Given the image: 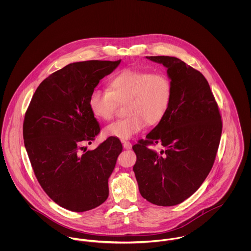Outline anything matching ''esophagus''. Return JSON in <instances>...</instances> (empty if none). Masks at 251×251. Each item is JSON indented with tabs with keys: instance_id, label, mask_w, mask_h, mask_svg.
<instances>
[{
	"instance_id": "34e87169",
	"label": "esophagus",
	"mask_w": 251,
	"mask_h": 251,
	"mask_svg": "<svg viewBox=\"0 0 251 251\" xmlns=\"http://www.w3.org/2000/svg\"><path fill=\"white\" fill-rule=\"evenodd\" d=\"M123 146H124V148L126 149V150H129V149H131V143L130 142H128V141H123Z\"/></svg>"
}]
</instances>
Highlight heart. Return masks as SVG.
<instances>
[{"instance_id": "b5f03b06", "label": "heart", "mask_w": 251, "mask_h": 251, "mask_svg": "<svg viewBox=\"0 0 251 251\" xmlns=\"http://www.w3.org/2000/svg\"><path fill=\"white\" fill-rule=\"evenodd\" d=\"M171 100L172 83L167 75L125 70L109 79L107 90H93L89 106L95 117L110 121L118 104L126 102V117L103 131L108 137L126 140L142 131L147 124L157 125L166 115Z\"/></svg>"}]
</instances>
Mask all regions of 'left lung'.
Wrapping results in <instances>:
<instances>
[{"label": "left lung", "mask_w": 251, "mask_h": 251, "mask_svg": "<svg viewBox=\"0 0 251 251\" xmlns=\"http://www.w3.org/2000/svg\"><path fill=\"white\" fill-rule=\"evenodd\" d=\"M167 69L172 83L169 109L132 149L139 191L157 206H175L190 197L209 175L220 142L222 122L204 75L178 58L146 57ZM159 143L160 151L149 146Z\"/></svg>", "instance_id": "obj_1"}]
</instances>
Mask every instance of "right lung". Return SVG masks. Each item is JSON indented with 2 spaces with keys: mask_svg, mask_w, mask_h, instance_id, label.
<instances>
[{
  "mask_svg": "<svg viewBox=\"0 0 251 251\" xmlns=\"http://www.w3.org/2000/svg\"><path fill=\"white\" fill-rule=\"evenodd\" d=\"M120 63L77 62L52 73L37 87L25 114L23 138L36 179L55 203L72 212L95 209L107 199L122 143L109 137L93 151L82 144L100 131L90 95Z\"/></svg>",
  "mask_w": 251,
  "mask_h": 251,
  "instance_id": "add662e5",
  "label": "right lung"
}]
</instances>
